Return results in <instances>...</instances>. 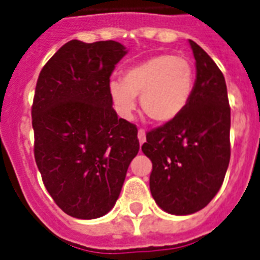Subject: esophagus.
Instances as JSON below:
<instances>
[{
  "mask_svg": "<svg viewBox=\"0 0 260 260\" xmlns=\"http://www.w3.org/2000/svg\"><path fill=\"white\" fill-rule=\"evenodd\" d=\"M137 137H139V141H140V144L145 143V131L144 129H139V132H137Z\"/></svg>",
  "mask_w": 260,
  "mask_h": 260,
  "instance_id": "34e87169",
  "label": "esophagus"
}]
</instances>
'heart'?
<instances>
[{
  "instance_id": "heart-1",
  "label": "heart",
  "mask_w": 260,
  "mask_h": 260,
  "mask_svg": "<svg viewBox=\"0 0 260 260\" xmlns=\"http://www.w3.org/2000/svg\"><path fill=\"white\" fill-rule=\"evenodd\" d=\"M195 85V68L180 54H156L126 69L123 81L112 80L108 92L116 112L131 119L140 96L141 109L156 123H168L184 111Z\"/></svg>"
}]
</instances>
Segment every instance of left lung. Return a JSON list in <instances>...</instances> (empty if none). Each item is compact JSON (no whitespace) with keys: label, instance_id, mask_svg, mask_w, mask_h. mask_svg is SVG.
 <instances>
[{"label":"left lung","instance_id":"obj_1","mask_svg":"<svg viewBox=\"0 0 260 260\" xmlns=\"http://www.w3.org/2000/svg\"><path fill=\"white\" fill-rule=\"evenodd\" d=\"M196 60L191 100L180 115L149 131L141 149L152 161L149 188L168 214L202 210L220 189L229 168L231 109L224 76L189 40Z\"/></svg>","mask_w":260,"mask_h":260}]
</instances>
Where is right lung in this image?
Returning <instances> with one entry per match:
<instances>
[{
    "label": "right lung",
    "mask_w": 260,
    "mask_h": 260,
    "mask_svg": "<svg viewBox=\"0 0 260 260\" xmlns=\"http://www.w3.org/2000/svg\"><path fill=\"white\" fill-rule=\"evenodd\" d=\"M120 42L72 40L40 72L31 105L35 159L54 203L77 219L112 210L140 144L135 124L112 108L109 77Z\"/></svg>",
    "instance_id": "obj_1"
}]
</instances>
